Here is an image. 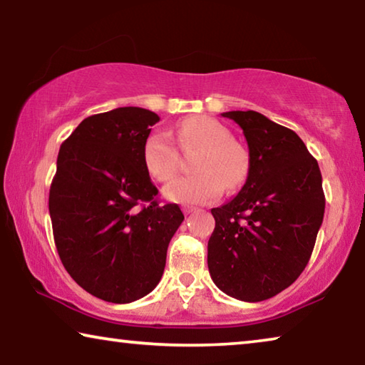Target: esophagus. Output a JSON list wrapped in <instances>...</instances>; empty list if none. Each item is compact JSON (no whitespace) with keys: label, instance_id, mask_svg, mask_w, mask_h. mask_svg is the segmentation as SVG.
<instances>
[{"label":"esophagus","instance_id":"1","mask_svg":"<svg viewBox=\"0 0 365 365\" xmlns=\"http://www.w3.org/2000/svg\"><path fill=\"white\" fill-rule=\"evenodd\" d=\"M182 211H183V214L188 215V214H191V212H195L196 207H193V206H183Z\"/></svg>","mask_w":365,"mask_h":365}]
</instances>
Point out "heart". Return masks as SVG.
<instances>
[{"label": "heart", "instance_id": "heart-1", "mask_svg": "<svg viewBox=\"0 0 365 365\" xmlns=\"http://www.w3.org/2000/svg\"><path fill=\"white\" fill-rule=\"evenodd\" d=\"M177 141L183 151H195L191 169L196 174L180 177L164 188V196L174 202L205 205L219 197L222 190H233L248 174V154L232 140L222 123L206 115L185 119L177 128ZM141 160L148 174L168 182L178 170V151L168 133L154 130L141 146Z\"/></svg>", "mask_w": 365, "mask_h": 365}]
</instances>
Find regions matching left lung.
<instances>
[{
  "mask_svg": "<svg viewBox=\"0 0 365 365\" xmlns=\"http://www.w3.org/2000/svg\"><path fill=\"white\" fill-rule=\"evenodd\" d=\"M222 115L242 127L250 168L240 193L211 209L207 267L225 294L257 302L288 288L307 265L324 220L322 175L289 128L256 110Z\"/></svg>",
  "mask_w": 365,
  "mask_h": 365,
  "instance_id": "1",
  "label": "left lung"
}]
</instances>
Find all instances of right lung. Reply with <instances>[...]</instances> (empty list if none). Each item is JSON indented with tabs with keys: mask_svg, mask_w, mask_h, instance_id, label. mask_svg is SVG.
<instances>
[{
	"mask_svg": "<svg viewBox=\"0 0 365 365\" xmlns=\"http://www.w3.org/2000/svg\"><path fill=\"white\" fill-rule=\"evenodd\" d=\"M159 115L117 108L83 119L58 154L49 190L54 243L69 275L103 301L127 304L151 293L183 222L159 206L141 146ZM141 202L145 207H139Z\"/></svg>",
	"mask_w": 365,
	"mask_h": 365,
	"instance_id": "add662e5",
	"label": "right lung"
}]
</instances>
